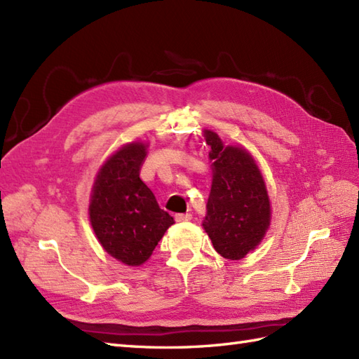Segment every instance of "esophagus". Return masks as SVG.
<instances>
[{
	"mask_svg": "<svg viewBox=\"0 0 359 359\" xmlns=\"http://www.w3.org/2000/svg\"><path fill=\"white\" fill-rule=\"evenodd\" d=\"M193 219V214L185 212V214H176V222H189Z\"/></svg>",
	"mask_w": 359,
	"mask_h": 359,
	"instance_id": "obj_1",
	"label": "esophagus"
}]
</instances>
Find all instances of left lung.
<instances>
[{"mask_svg": "<svg viewBox=\"0 0 359 359\" xmlns=\"http://www.w3.org/2000/svg\"><path fill=\"white\" fill-rule=\"evenodd\" d=\"M211 147L212 187L203 228L222 257L240 260L260 243L271 222L268 191L252 156L238 147H224L205 130Z\"/></svg>", "mask_w": 359, "mask_h": 359, "instance_id": "8db88e82", "label": "left lung"}]
</instances>
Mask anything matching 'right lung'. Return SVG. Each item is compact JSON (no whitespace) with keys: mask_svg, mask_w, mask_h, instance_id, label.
<instances>
[{"mask_svg":"<svg viewBox=\"0 0 359 359\" xmlns=\"http://www.w3.org/2000/svg\"><path fill=\"white\" fill-rule=\"evenodd\" d=\"M147 145L122 147L99 170L90 202V222L105 251L128 266L145 263L174 223L142 179Z\"/></svg>","mask_w":359,"mask_h":359,"instance_id":"right-lung-1","label":"right lung"}]
</instances>
